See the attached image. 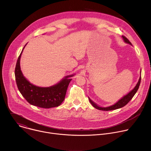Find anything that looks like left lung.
<instances>
[{"instance_id":"left-lung-1","label":"left lung","mask_w":151,"mask_h":151,"mask_svg":"<svg viewBox=\"0 0 151 151\" xmlns=\"http://www.w3.org/2000/svg\"><path fill=\"white\" fill-rule=\"evenodd\" d=\"M122 38L124 40V42L125 43H127V44H129L130 45H132V43L129 41V40L125 36H122ZM140 81H141V76H140L139 80L137 82V83L136 84V87L130 92L128 93L127 95L124 96L123 97H122V99H121L118 101H117L115 104L110 106L109 107H100L99 106H98L97 104H96L94 102H93L89 97V100L90 102L91 103V104L93 105V107H94L96 109L100 110V111H112V110H115L117 109H119L121 108V107H124V106H125L129 101H130L132 98L133 97V96L135 95V94L136 93V92L137 91L139 88V86L140 84Z\"/></svg>"}]
</instances>
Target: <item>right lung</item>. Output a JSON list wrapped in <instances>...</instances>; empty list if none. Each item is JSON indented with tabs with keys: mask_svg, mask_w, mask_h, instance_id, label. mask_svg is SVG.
<instances>
[{
	"mask_svg": "<svg viewBox=\"0 0 151 151\" xmlns=\"http://www.w3.org/2000/svg\"><path fill=\"white\" fill-rule=\"evenodd\" d=\"M24 47L18 58L15 69L16 83L20 93L30 104L42 108L48 109L60 106L65 98L68 87L72 80L69 78L74 75L66 76L60 82L50 87H39L31 83L23 76L20 68V58Z\"/></svg>",
	"mask_w": 151,
	"mask_h": 151,
	"instance_id": "1",
	"label": "right lung"
}]
</instances>
